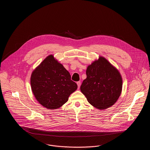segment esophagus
Masks as SVG:
<instances>
[{"label":"esophagus","instance_id":"1","mask_svg":"<svg viewBox=\"0 0 150 150\" xmlns=\"http://www.w3.org/2000/svg\"><path fill=\"white\" fill-rule=\"evenodd\" d=\"M80 84H81V82H80V81H78V82H77V85H78V86L79 89L80 88Z\"/></svg>","mask_w":150,"mask_h":150}]
</instances>
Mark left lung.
I'll list each match as a JSON object with an SVG mask.
<instances>
[{
    "label": "left lung",
    "instance_id": "obj_1",
    "mask_svg": "<svg viewBox=\"0 0 150 150\" xmlns=\"http://www.w3.org/2000/svg\"><path fill=\"white\" fill-rule=\"evenodd\" d=\"M86 74L80 90L88 102L99 110L112 106L122 91V80L119 71L105 58L100 56L88 66Z\"/></svg>",
    "mask_w": 150,
    "mask_h": 150
}]
</instances>
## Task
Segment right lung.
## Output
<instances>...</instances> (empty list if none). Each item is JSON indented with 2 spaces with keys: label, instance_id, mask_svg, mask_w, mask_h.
Instances as JSON below:
<instances>
[{
  "label": "right lung",
  "instance_id": "add662e5",
  "mask_svg": "<svg viewBox=\"0 0 150 150\" xmlns=\"http://www.w3.org/2000/svg\"><path fill=\"white\" fill-rule=\"evenodd\" d=\"M30 83L36 100L50 110L61 107L78 88L76 83L71 80L69 72L52 54L33 71Z\"/></svg>",
  "mask_w": 150,
  "mask_h": 150
}]
</instances>
